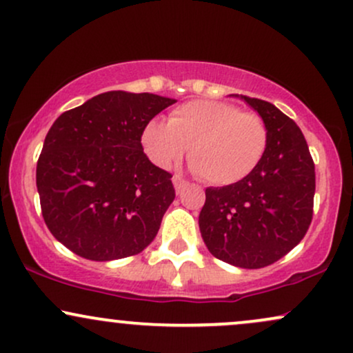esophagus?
Instances as JSON below:
<instances>
[{"instance_id":"1","label":"esophagus","mask_w":353,"mask_h":353,"mask_svg":"<svg viewBox=\"0 0 353 353\" xmlns=\"http://www.w3.org/2000/svg\"><path fill=\"white\" fill-rule=\"evenodd\" d=\"M172 184H174V189H176V192H181V190L184 189L185 185H188V182L182 179L181 176H174L172 177Z\"/></svg>"}]
</instances>
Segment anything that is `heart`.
I'll return each instance as SVG.
<instances>
[{"label":"heart","mask_w":353,"mask_h":353,"mask_svg":"<svg viewBox=\"0 0 353 353\" xmlns=\"http://www.w3.org/2000/svg\"><path fill=\"white\" fill-rule=\"evenodd\" d=\"M267 144L269 131L261 116L221 101H190L174 109L168 124L149 121L141 132V145L152 164L171 168L189 149L194 171L214 185L249 177Z\"/></svg>","instance_id":"heart-1"}]
</instances>
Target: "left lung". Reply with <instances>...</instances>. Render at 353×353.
I'll use <instances>...</instances> for the list:
<instances>
[{
	"label": "left lung",
	"mask_w": 353,
	"mask_h": 353,
	"mask_svg": "<svg viewBox=\"0 0 353 353\" xmlns=\"http://www.w3.org/2000/svg\"><path fill=\"white\" fill-rule=\"evenodd\" d=\"M264 119L269 144L257 169L236 184L205 189L201 236L214 257L261 269L289 254L309 230L315 165L299 125L267 101L239 96Z\"/></svg>",
	"instance_id": "left-lung-1"
}]
</instances>
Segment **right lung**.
Wrapping results in <instances>:
<instances>
[{"instance_id": "1", "label": "right lung", "mask_w": 353, "mask_h": 353, "mask_svg": "<svg viewBox=\"0 0 353 353\" xmlns=\"http://www.w3.org/2000/svg\"><path fill=\"white\" fill-rule=\"evenodd\" d=\"M176 99L108 91L63 112L36 165L41 212L63 245L89 261L148 247L176 197L171 174L141 145L144 125Z\"/></svg>"}]
</instances>
